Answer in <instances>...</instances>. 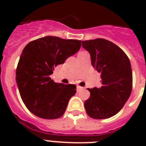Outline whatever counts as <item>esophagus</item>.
I'll return each instance as SVG.
<instances>
[{"label":"esophagus","mask_w":146,"mask_h":146,"mask_svg":"<svg viewBox=\"0 0 146 146\" xmlns=\"http://www.w3.org/2000/svg\"><path fill=\"white\" fill-rule=\"evenodd\" d=\"M82 89H83V88H82V87L80 86H76V90H77V92L81 91Z\"/></svg>","instance_id":"34e87169"}]
</instances>
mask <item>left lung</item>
Masks as SVG:
<instances>
[{"label":"left lung","mask_w":146,"mask_h":146,"mask_svg":"<svg viewBox=\"0 0 146 146\" xmlns=\"http://www.w3.org/2000/svg\"><path fill=\"white\" fill-rule=\"evenodd\" d=\"M92 65L101 73L102 86L88 89L85 102L86 113L93 119H107L121 110L130 96L133 86L131 64L127 54L113 42L103 38L82 41Z\"/></svg>","instance_id":"obj_1"}]
</instances>
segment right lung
Masks as SVG:
<instances>
[{
	"instance_id": "obj_1",
	"label": "right lung",
	"mask_w": 146,
	"mask_h": 146,
	"mask_svg": "<svg viewBox=\"0 0 146 146\" xmlns=\"http://www.w3.org/2000/svg\"><path fill=\"white\" fill-rule=\"evenodd\" d=\"M81 41L45 36L24 48L17 65L16 80L23 102L38 117L57 119L66 111L76 92L75 85L57 83L50 75L58 64L75 54Z\"/></svg>"
}]
</instances>
